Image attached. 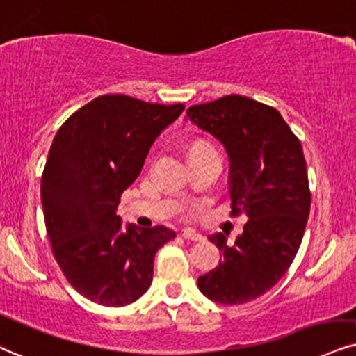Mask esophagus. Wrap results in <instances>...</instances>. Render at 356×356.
Masks as SVG:
<instances>
[{"mask_svg": "<svg viewBox=\"0 0 356 356\" xmlns=\"http://www.w3.org/2000/svg\"><path fill=\"white\" fill-rule=\"evenodd\" d=\"M181 238L186 241H203V236L198 234V232L193 231V229H183Z\"/></svg>", "mask_w": 356, "mask_h": 356, "instance_id": "1", "label": "esophagus"}]
</instances>
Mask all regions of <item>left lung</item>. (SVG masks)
I'll return each mask as SVG.
<instances>
[{"mask_svg":"<svg viewBox=\"0 0 356 356\" xmlns=\"http://www.w3.org/2000/svg\"><path fill=\"white\" fill-rule=\"evenodd\" d=\"M186 117L225 147L232 213L248 216L234 244L222 232L209 236L225 257L198 287L219 304H245L279 282L304 238L310 190L302 145L274 107L241 95L193 105Z\"/></svg>","mask_w":356,"mask_h":356,"instance_id":"8db88e82","label":"left lung"}]
</instances>
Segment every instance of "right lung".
<instances>
[{
    "mask_svg": "<svg viewBox=\"0 0 356 356\" xmlns=\"http://www.w3.org/2000/svg\"><path fill=\"white\" fill-rule=\"evenodd\" d=\"M183 108L102 95L72 113L52 140L41 179L46 231L65 279L95 304L124 307L142 297L156 251L177 236L165 226L124 227L117 206Z\"/></svg>",
    "mask_w": 356,
    "mask_h": 356,
    "instance_id": "obj_1",
    "label": "right lung"
}]
</instances>
